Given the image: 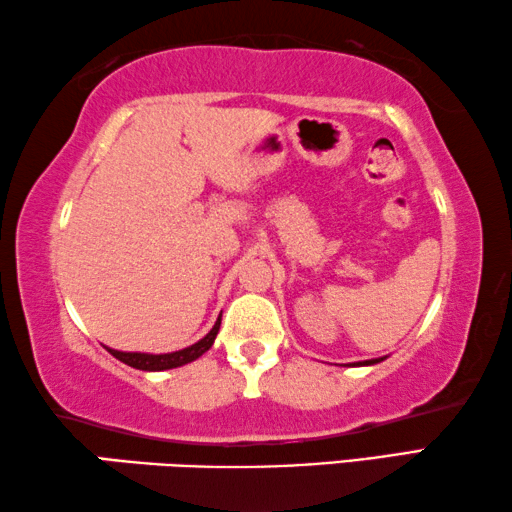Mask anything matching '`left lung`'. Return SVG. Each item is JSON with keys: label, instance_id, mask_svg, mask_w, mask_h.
I'll return each mask as SVG.
<instances>
[{"label": "left lung", "instance_id": "8db88e82", "mask_svg": "<svg viewBox=\"0 0 512 512\" xmlns=\"http://www.w3.org/2000/svg\"><path fill=\"white\" fill-rule=\"evenodd\" d=\"M380 360H383V358H378V360H364V362H353V364H355V367H364V364H367V367H369V364H376V362H380Z\"/></svg>", "mask_w": 512, "mask_h": 512}]
</instances>
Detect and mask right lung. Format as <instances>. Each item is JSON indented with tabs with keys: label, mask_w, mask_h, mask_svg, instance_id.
<instances>
[{
	"label": "right lung",
	"mask_w": 512,
	"mask_h": 512,
	"mask_svg": "<svg viewBox=\"0 0 512 512\" xmlns=\"http://www.w3.org/2000/svg\"><path fill=\"white\" fill-rule=\"evenodd\" d=\"M218 328H221V316H218V321L214 323V328L209 330L207 335L200 339V342L186 346V348H182V351H175V353H159V355H152V353H123V351H113V348H109V346H107V351L113 355V358L129 364V367H134V369H141V371H166V369L182 367V364H189L193 360H198L202 353H207L209 348H212L216 335H218Z\"/></svg>",
	"instance_id": "obj_1"
}]
</instances>
